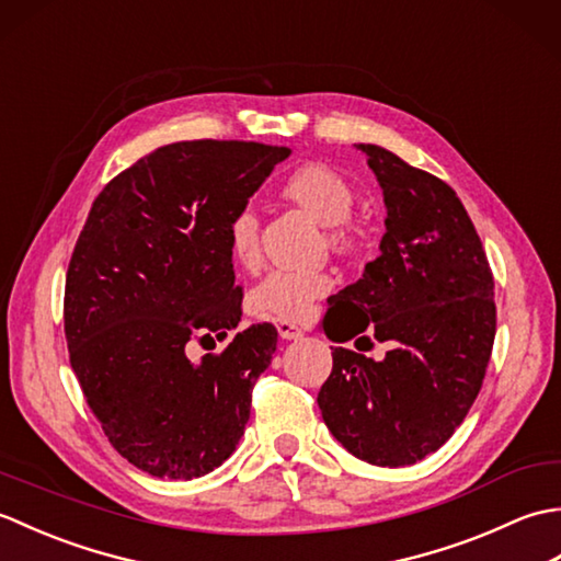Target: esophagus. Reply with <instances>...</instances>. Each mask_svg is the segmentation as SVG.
Segmentation results:
<instances>
[{
	"mask_svg": "<svg viewBox=\"0 0 561 561\" xmlns=\"http://www.w3.org/2000/svg\"><path fill=\"white\" fill-rule=\"evenodd\" d=\"M277 330H279V337L282 340H299V337H304V330L299 325L289 323V320H279Z\"/></svg>",
	"mask_w": 561,
	"mask_h": 561,
	"instance_id": "1",
	"label": "esophagus"
}]
</instances>
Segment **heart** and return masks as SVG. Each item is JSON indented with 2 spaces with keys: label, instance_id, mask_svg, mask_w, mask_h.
I'll return each instance as SVG.
<instances>
[{
  "label": "heart",
  "instance_id": "b5f03b06",
  "mask_svg": "<svg viewBox=\"0 0 561 561\" xmlns=\"http://www.w3.org/2000/svg\"><path fill=\"white\" fill-rule=\"evenodd\" d=\"M284 195L330 226V241L344 245L352 241L350 217L354 190L344 178L323 163H306L284 181ZM229 250L233 260L253 262L260 250V221L253 209H241L229 221ZM332 289V277L318 270H272L248 294L250 311L274 320H299L311 306Z\"/></svg>",
  "mask_w": 561,
  "mask_h": 561
}]
</instances>
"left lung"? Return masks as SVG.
<instances>
[{
  "label": "left lung",
  "instance_id": "1",
  "mask_svg": "<svg viewBox=\"0 0 561 561\" xmlns=\"http://www.w3.org/2000/svg\"><path fill=\"white\" fill-rule=\"evenodd\" d=\"M356 149L383 187L386 233L364 277L330 299L359 320L342 325L328 311L323 328L342 325L335 342L368 330L388 352L376 362L335 347L318 408L352 456L402 468L444 446L478 398L496 332L494 277L468 211L440 178L383 147ZM359 340L374 347L368 335Z\"/></svg>",
  "mask_w": 561,
  "mask_h": 561
}]
</instances>
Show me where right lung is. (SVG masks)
<instances>
[{"mask_svg":"<svg viewBox=\"0 0 561 561\" xmlns=\"http://www.w3.org/2000/svg\"><path fill=\"white\" fill-rule=\"evenodd\" d=\"M289 147L195 139L151 151L101 190L65 284V335L113 448L153 478L193 480L231 456L277 328L250 325L199 364L185 344L241 320L229 221Z\"/></svg>","mask_w":561,"mask_h":561,"instance_id":"obj_1","label":"right lung"}]
</instances>
